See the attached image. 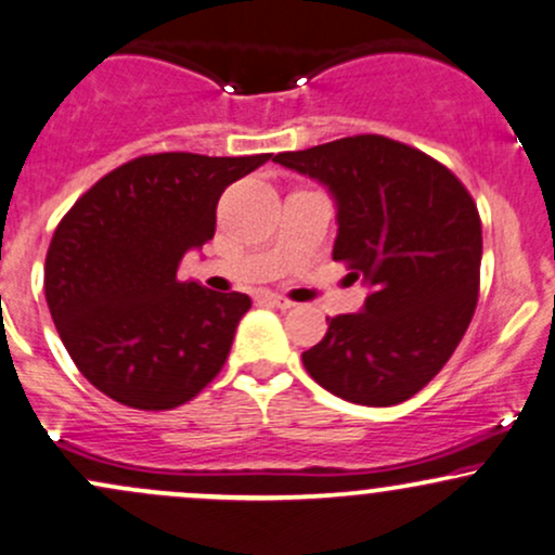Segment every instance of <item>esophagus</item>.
Returning <instances> with one entry per match:
<instances>
[{
    "label": "esophagus",
    "instance_id": "esophagus-1",
    "mask_svg": "<svg viewBox=\"0 0 555 555\" xmlns=\"http://www.w3.org/2000/svg\"><path fill=\"white\" fill-rule=\"evenodd\" d=\"M259 301L267 304V306H272V309H280V311L291 309V306H293V304L288 301V298L275 296V293H264V296H259Z\"/></svg>",
    "mask_w": 555,
    "mask_h": 555
}]
</instances>
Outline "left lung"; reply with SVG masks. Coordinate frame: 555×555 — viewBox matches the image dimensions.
I'll list each match as a JSON object with an SVG mask.
<instances>
[{"label":"left lung","instance_id":"8db88e82","mask_svg":"<svg viewBox=\"0 0 555 555\" xmlns=\"http://www.w3.org/2000/svg\"><path fill=\"white\" fill-rule=\"evenodd\" d=\"M327 186L337 207L332 259L371 293L358 314L327 317L304 366L356 405L387 408L444 369L475 314L483 231L462 181L421 150L356 134L272 158Z\"/></svg>","mask_w":555,"mask_h":555}]
</instances>
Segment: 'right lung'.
Returning a JSON list of instances; mask_svg holds the SVG:
<instances>
[{"label": "right lung", "instance_id": "1", "mask_svg": "<svg viewBox=\"0 0 555 555\" xmlns=\"http://www.w3.org/2000/svg\"><path fill=\"white\" fill-rule=\"evenodd\" d=\"M267 160L142 155L95 181L56 225L46 304L75 366L111 400L171 410L223 369L251 298L181 283L176 272L215 236L225 186Z\"/></svg>", "mask_w": 555, "mask_h": 555}]
</instances>
